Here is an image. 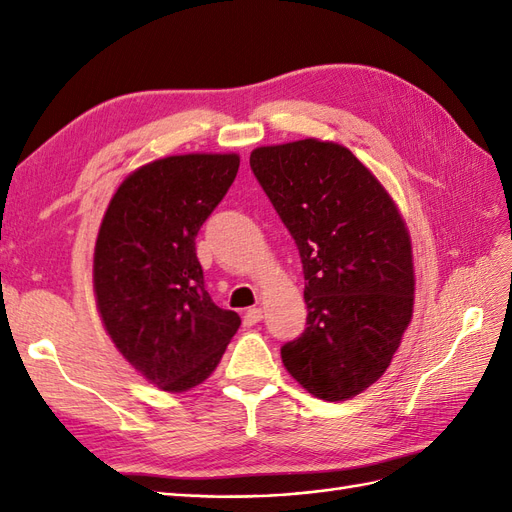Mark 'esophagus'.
Listing matches in <instances>:
<instances>
[{
    "label": "esophagus",
    "mask_w": 512,
    "mask_h": 512,
    "mask_svg": "<svg viewBox=\"0 0 512 512\" xmlns=\"http://www.w3.org/2000/svg\"><path fill=\"white\" fill-rule=\"evenodd\" d=\"M260 320H262V307H250L243 316L245 327H254V324H258Z\"/></svg>",
    "instance_id": "obj_1"
}]
</instances>
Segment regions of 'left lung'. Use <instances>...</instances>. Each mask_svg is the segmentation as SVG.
I'll list each match as a JSON object with an SVG mask.
<instances>
[{
  "label": "left lung",
  "mask_w": 512,
  "mask_h": 512,
  "mask_svg": "<svg viewBox=\"0 0 512 512\" xmlns=\"http://www.w3.org/2000/svg\"><path fill=\"white\" fill-rule=\"evenodd\" d=\"M250 166L303 262L307 327L282 346L284 367L318 399H352L391 365L412 320L408 226L376 175L339 143L258 147Z\"/></svg>",
  "instance_id": "8db88e82"
}]
</instances>
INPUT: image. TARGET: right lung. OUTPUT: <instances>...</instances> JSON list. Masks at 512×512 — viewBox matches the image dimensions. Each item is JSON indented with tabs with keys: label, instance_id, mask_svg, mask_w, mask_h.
Returning a JSON list of instances; mask_svg holds the SVG:
<instances>
[{
	"label": "right lung",
	"instance_id": "right-lung-1",
	"mask_svg": "<svg viewBox=\"0 0 512 512\" xmlns=\"http://www.w3.org/2000/svg\"><path fill=\"white\" fill-rule=\"evenodd\" d=\"M237 170V153L153 160L123 179L98 230L94 294L104 329L166 393L203 384L241 324L211 301L194 241Z\"/></svg>",
	"mask_w": 512,
	"mask_h": 512
}]
</instances>
